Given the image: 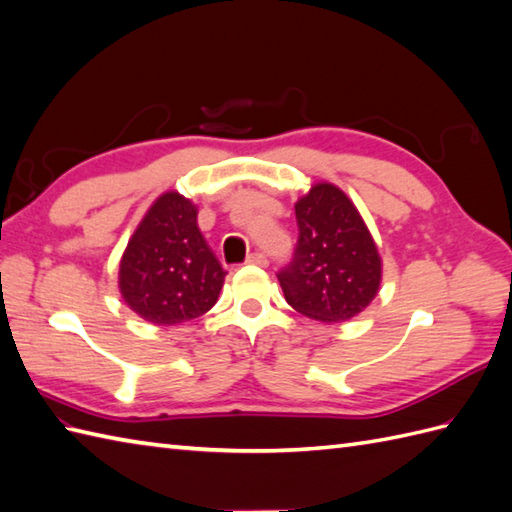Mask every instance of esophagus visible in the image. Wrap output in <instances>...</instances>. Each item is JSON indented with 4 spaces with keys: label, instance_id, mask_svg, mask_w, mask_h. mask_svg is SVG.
I'll list each match as a JSON object with an SVG mask.
<instances>
[{
    "label": "esophagus",
    "instance_id": "obj_1",
    "mask_svg": "<svg viewBox=\"0 0 512 512\" xmlns=\"http://www.w3.org/2000/svg\"><path fill=\"white\" fill-rule=\"evenodd\" d=\"M246 262H248V264H253V266H262V268H266V266H268V257H266L264 253H250Z\"/></svg>",
    "mask_w": 512,
    "mask_h": 512
}]
</instances>
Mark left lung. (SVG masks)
<instances>
[{
  "label": "left lung",
  "instance_id": "1",
  "mask_svg": "<svg viewBox=\"0 0 512 512\" xmlns=\"http://www.w3.org/2000/svg\"><path fill=\"white\" fill-rule=\"evenodd\" d=\"M299 239L279 284L292 308L321 323H343L374 301L383 259L354 202L332 182L312 184L295 204Z\"/></svg>",
  "mask_w": 512,
  "mask_h": 512
}]
</instances>
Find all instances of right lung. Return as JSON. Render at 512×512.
I'll list each match as a JSON object with an SVG mask.
<instances>
[{"instance_id":"obj_1","label":"right lung","mask_w":512,"mask_h":512,"mask_svg":"<svg viewBox=\"0 0 512 512\" xmlns=\"http://www.w3.org/2000/svg\"><path fill=\"white\" fill-rule=\"evenodd\" d=\"M224 268L198 228V206L167 191L149 206L118 266V288L140 319L178 325L209 312Z\"/></svg>"}]
</instances>
